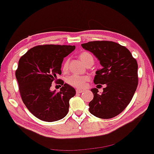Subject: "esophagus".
Returning <instances> with one entry per match:
<instances>
[{"mask_svg": "<svg viewBox=\"0 0 154 154\" xmlns=\"http://www.w3.org/2000/svg\"><path fill=\"white\" fill-rule=\"evenodd\" d=\"M76 92H77V93H81V92H83V90H81V89H77V90H76Z\"/></svg>", "mask_w": 154, "mask_h": 154, "instance_id": "obj_1", "label": "esophagus"}]
</instances>
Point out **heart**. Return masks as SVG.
Segmentation results:
<instances>
[{
  "mask_svg": "<svg viewBox=\"0 0 154 154\" xmlns=\"http://www.w3.org/2000/svg\"><path fill=\"white\" fill-rule=\"evenodd\" d=\"M79 58L85 65L90 61H93V57H92V55L90 53L85 52V51L79 54ZM62 71L64 72H66L68 71V60H65L63 63ZM88 80L89 77H87V76H79L77 75H72L67 78V82L70 85L78 88H84Z\"/></svg>",
  "mask_w": 154,
  "mask_h": 154,
  "instance_id": "b5f03b06",
  "label": "heart"
}]
</instances>
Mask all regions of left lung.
<instances>
[{"mask_svg":"<svg viewBox=\"0 0 154 154\" xmlns=\"http://www.w3.org/2000/svg\"><path fill=\"white\" fill-rule=\"evenodd\" d=\"M100 61L103 68L96 71L94 83L105 85L98 93L92 88L93 100L89 110L96 117L109 119L116 117L130 103L138 86V64L126 47L109 41H95L82 44Z\"/></svg>","mask_w":154,"mask_h":154,"instance_id":"obj_1","label":"left lung"}]
</instances>
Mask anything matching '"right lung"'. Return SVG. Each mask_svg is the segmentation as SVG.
<instances>
[{
  "mask_svg": "<svg viewBox=\"0 0 154 154\" xmlns=\"http://www.w3.org/2000/svg\"><path fill=\"white\" fill-rule=\"evenodd\" d=\"M75 49L70 45H39L31 48L18 62L16 71L21 97L28 110L38 119L54 122L62 119L69 111L70 98L75 90L57 79L63 59ZM53 81H59L60 91H51Z\"/></svg>",
  "mask_w": 154,
  "mask_h": 154,
  "instance_id": "add662e5",
  "label": "right lung"
}]
</instances>
